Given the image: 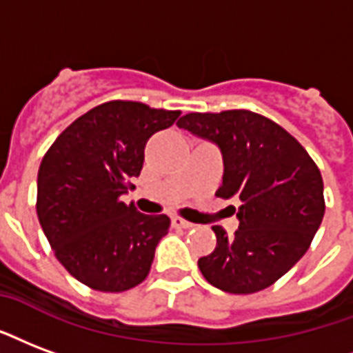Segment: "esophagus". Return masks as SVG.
<instances>
[{
  "instance_id": "34e87169",
  "label": "esophagus",
  "mask_w": 353,
  "mask_h": 353,
  "mask_svg": "<svg viewBox=\"0 0 353 353\" xmlns=\"http://www.w3.org/2000/svg\"><path fill=\"white\" fill-rule=\"evenodd\" d=\"M172 226H174V228H190L192 223L185 221V219H181V216H172Z\"/></svg>"
}]
</instances>
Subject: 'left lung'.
I'll return each instance as SVG.
<instances>
[{
  "instance_id": "obj_1",
  "label": "left lung",
  "mask_w": 353,
  "mask_h": 353,
  "mask_svg": "<svg viewBox=\"0 0 353 353\" xmlns=\"http://www.w3.org/2000/svg\"><path fill=\"white\" fill-rule=\"evenodd\" d=\"M177 127L221 148L224 176L215 194L241 202L234 236L213 226L216 247L198 260L202 275L228 294L275 284L322 224L323 181L312 157L288 130L250 110L190 112Z\"/></svg>"
}]
</instances>
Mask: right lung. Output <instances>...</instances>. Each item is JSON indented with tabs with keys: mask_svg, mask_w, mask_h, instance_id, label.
<instances>
[{
	"mask_svg": "<svg viewBox=\"0 0 353 353\" xmlns=\"http://www.w3.org/2000/svg\"><path fill=\"white\" fill-rule=\"evenodd\" d=\"M179 110L108 101L85 112L44 153L37 216L56 258L99 292H125L150 275L166 215H143L121 194L140 176L145 143Z\"/></svg>",
	"mask_w": 353,
	"mask_h": 353,
	"instance_id": "obj_1",
	"label": "right lung"
}]
</instances>
